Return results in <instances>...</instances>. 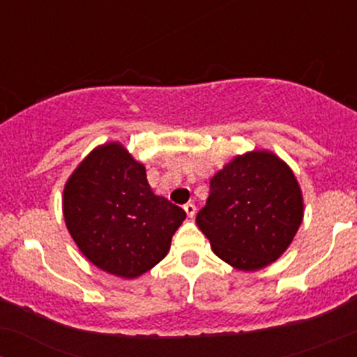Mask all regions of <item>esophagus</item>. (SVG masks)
Wrapping results in <instances>:
<instances>
[{
  "label": "esophagus",
  "instance_id": "esophagus-1",
  "mask_svg": "<svg viewBox=\"0 0 357 357\" xmlns=\"http://www.w3.org/2000/svg\"><path fill=\"white\" fill-rule=\"evenodd\" d=\"M184 211H186V215L190 216V218H192V216L196 215V206H195V203H186V204H184Z\"/></svg>",
  "mask_w": 357,
  "mask_h": 357
}]
</instances>
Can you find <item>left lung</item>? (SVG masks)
Listing matches in <instances>:
<instances>
[{
	"label": "left lung",
	"instance_id": "obj_1",
	"mask_svg": "<svg viewBox=\"0 0 357 357\" xmlns=\"http://www.w3.org/2000/svg\"><path fill=\"white\" fill-rule=\"evenodd\" d=\"M302 216V192L292 169L268 151H252L213 176L196 223L221 260L253 272L285 252Z\"/></svg>",
	"mask_w": 357,
	"mask_h": 357
}]
</instances>
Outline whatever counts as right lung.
Segmentation results:
<instances>
[{
    "instance_id": "obj_1",
    "label": "right lung",
    "mask_w": 357,
    "mask_h": 357,
    "mask_svg": "<svg viewBox=\"0 0 357 357\" xmlns=\"http://www.w3.org/2000/svg\"><path fill=\"white\" fill-rule=\"evenodd\" d=\"M63 216L73 241L93 265L136 278L167 255L186 213L155 196L146 167L119 142L99 146L68 178Z\"/></svg>"
}]
</instances>
